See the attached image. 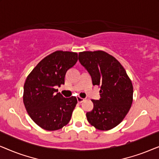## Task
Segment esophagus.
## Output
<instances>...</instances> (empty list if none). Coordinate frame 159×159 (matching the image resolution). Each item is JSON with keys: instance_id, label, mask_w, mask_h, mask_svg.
Instances as JSON below:
<instances>
[{"instance_id": "esophagus-1", "label": "esophagus", "mask_w": 159, "mask_h": 159, "mask_svg": "<svg viewBox=\"0 0 159 159\" xmlns=\"http://www.w3.org/2000/svg\"><path fill=\"white\" fill-rule=\"evenodd\" d=\"M77 99L78 103H82V102H83V101H84V98H82L80 97V96H77Z\"/></svg>"}]
</instances>
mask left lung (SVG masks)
Returning a JSON list of instances; mask_svg holds the SVG:
<instances>
[{
    "mask_svg": "<svg viewBox=\"0 0 159 159\" xmlns=\"http://www.w3.org/2000/svg\"><path fill=\"white\" fill-rule=\"evenodd\" d=\"M79 61L90 74L93 85L101 87V98L92 100L93 109L86 114L88 122L100 130L112 129L131 108V80L120 63L104 51L80 52Z\"/></svg>",
    "mask_w": 159,
    "mask_h": 159,
    "instance_id": "obj_1",
    "label": "left lung"
}]
</instances>
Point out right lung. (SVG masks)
<instances>
[{
  "label": "right lung",
  "instance_id": "1",
  "mask_svg": "<svg viewBox=\"0 0 159 159\" xmlns=\"http://www.w3.org/2000/svg\"><path fill=\"white\" fill-rule=\"evenodd\" d=\"M77 60V53L56 51L40 61L26 79L24 104L31 119L43 129H59L70 121L77 98H64L56 88L64 84L66 71Z\"/></svg>",
  "mask_w": 159,
  "mask_h": 159
}]
</instances>
